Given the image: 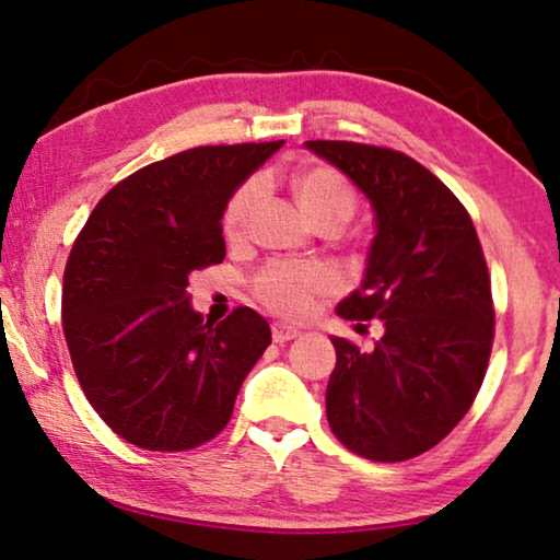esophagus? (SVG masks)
I'll use <instances>...</instances> for the list:
<instances>
[{
	"instance_id": "34e87169",
	"label": "esophagus",
	"mask_w": 560,
	"mask_h": 560,
	"mask_svg": "<svg viewBox=\"0 0 560 560\" xmlns=\"http://www.w3.org/2000/svg\"><path fill=\"white\" fill-rule=\"evenodd\" d=\"M296 336H301V330L293 328V326H287V324H273L271 326L273 343H287V340H293Z\"/></svg>"
}]
</instances>
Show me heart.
Listing matches in <instances>:
<instances>
[{
	"instance_id": "heart-1",
	"label": "heart",
	"mask_w": 560,
	"mask_h": 560,
	"mask_svg": "<svg viewBox=\"0 0 560 560\" xmlns=\"http://www.w3.org/2000/svg\"><path fill=\"white\" fill-rule=\"evenodd\" d=\"M293 195L301 210L316 226L338 222L346 224L355 210V192L348 179L334 167L314 165L293 177ZM259 200V183H244L230 197L222 214L226 240H240L249 224L254 205ZM336 289V279L320 267H299V264H269L254 279V293L273 314L287 318H303L314 311L318 296Z\"/></svg>"
}]
</instances>
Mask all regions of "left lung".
I'll return each instance as SVG.
<instances>
[{"label":"left lung","mask_w":560,"mask_h":560,"mask_svg":"<svg viewBox=\"0 0 560 560\" xmlns=\"http://www.w3.org/2000/svg\"><path fill=\"white\" fill-rule=\"evenodd\" d=\"M373 202L377 234L348 320H383L375 350L346 338L326 387L338 442L373 462L432 450L469 412L494 343V301L469 212L428 167L393 148L306 140ZM360 326V324H358Z\"/></svg>","instance_id":"8db88e82"}]
</instances>
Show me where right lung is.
I'll return each instance as SVG.
<instances>
[{
    "instance_id": "add662e5",
    "label": "right lung",
    "mask_w": 560,
    "mask_h": 560,
    "mask_svg": "<svg viewBox=\"0 0 560 560\" xmlns=\"http://www.w3.org/2000/svg\"><path fill=\"white\" fill-rule=\"evenodd\" d=\"M281 145H200L150 163L108 189L75 236L66 346L93 410L136 447L185 452L217 438L271 343L254 308L205 324L185 289L224 261L226 200Z\"/></svg>"
}]
</instances>
